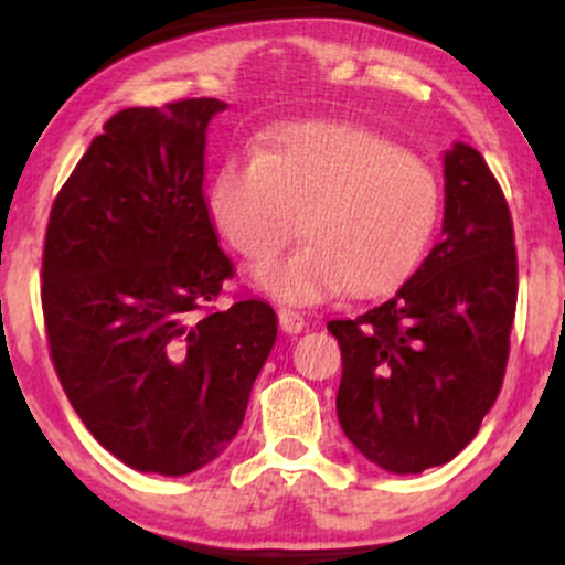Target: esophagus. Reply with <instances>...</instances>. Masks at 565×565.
<instances>
[{"label":"esophagus","mask_w":565,"mask_h":565,"mask_svg":"<svg viewBox=\"0 0 565 565\" xmlns=\"http://www.w3.org/2000/svg\"><path fill=\"white\" fill-rule=\"evenodd\" d=\"M278 327H281L287 334L302 332L305 329L302 313H297V310H289V308H281L278 310Z\"/></svg>","instance_id":"obj_1"}]
</instances>
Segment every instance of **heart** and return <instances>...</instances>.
Masks as SVG:
<instances>
[{"label": "heart", "instance_id": "obj_1", "mask_svg": "<svg viewBox=\"0 0 565 565\" xmlns=\"http://www.w3.org/2000/svg\"><path fill=\"white\" fill-rule=\"evenodd\" d=\"M206 210L225 244L252 263L281 252L302 217L300 249L255 274L278 300L316 305L342 289L372 300L423 263L440 220V183L427 161L374 129L291 121L270 129L255 157L223 161Z\"/></svg>", "mask_w": 565, "mask_h": 565}]
</instances>
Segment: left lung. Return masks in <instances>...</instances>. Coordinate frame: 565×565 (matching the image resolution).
I'll return each mask as SVG.
<instances>
[{
	"instance_id": "obj_1",
	"label": "left lung",
	"mask_w": 565,
	"mask_h": 565,
	"mask_svg": "<svg viewBox=\"0 0 565 565\" xmlns=\"http://www.w3.org/2000/svg\"><path fill=\"white\" fill-rule=\"evenodd\" d=\"M444 238L387 302L329 321L342 350L337 417L387 472L446 465L494 406L510 355L518 255L510 206L481 153L444 157Z\"/></svg>"
}]
</instances>
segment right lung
I'll return each instance as SVG.
<instances>
[{
	"instance_id": "add662e5",
	"label": "right lung",
	"mask_w": 565,
	"mask_h": 565,
	"mask_svg": "<svg viewBox=\"0 0 565 565\" xmlns=\"http://www.w3.org/2000/svg\"><path fill=\"white\" fill-rule=\"evenodd\" d=\"M225 108L185 97L114 114L50 212V359L97 444L140 472L217 459L276 342L257 297L206 310L233 278L201 188L206 127Z\"/></svg>"
}]
</instances>
